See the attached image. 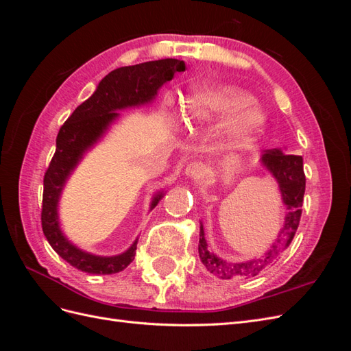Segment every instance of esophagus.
I'll list each match as a JSON object with an SVG mask.
<instances>
[{
  "mask_svg": "<svg viewBox=\"0 0 351 351\" xmlns=\"http://www.w3.org/2000/svg\"><path fill=\"white\" fill-rule=\"evenodd\" d=\"M206 174V168L202 162H192L186 167V176L192 180H200Z\"/></svg>",
  "mask_w": 351,
  "mask_h": 351,
  "instance_id": "esophagus-1",
  "label": "esophagus"
}]
</instances>
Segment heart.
Segmentation results:
<instances>
[{"label": "heart", "mask_w": 351, "mask_h": 351, "mask_svg": "<svg viewBox=\"0 0 351 351\" xmlns=\"http://www.w3.org/2000/svg\"><path fill=\"white\" fill-rule=\"evenodd\" d=\"M253 102L250 93L237 88L204 89L189 101L186 117L190 124L232 117L226 132V142L230 147L239 149L256 139L267 124V114Z\"/></svg>", "instance_id": "1"}]
</instances>
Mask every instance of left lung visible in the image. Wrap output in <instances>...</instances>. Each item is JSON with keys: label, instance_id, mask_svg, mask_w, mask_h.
<instances>
[{"label": "left lung", "instance_id": "left-lung-1", "mask_svg": "<svg viewBox=\"0 0 351 351\" xmlns=\"http://www.w3.org/2000/svg\"><path fill=\"white\" fill-rule=\"evenodd\" d=\"M262 164L267 167L272 176L277 178L284 204L287 205V217L280 236L272 244V247L265 253L263 258L247 262H226L208 250L204 227H200L199 234V256L205 268L221 280L249 278L261 274L275 263L281 253L290 246L291 240L300 224L302 205L306 189V176L303 171V158L300 155H287L280 149L265 151Z\"/></svg>", "mask_w": 351, "mask_h": 351}]
</instances>
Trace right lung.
<instances>
[{"label":"right lung","instance_id":"right-lung-1","mask_svg":"<svg viewBox=\"0 0 351 351\" xmlns=\"http://www.w3.org/2000/svg\"><path fill=\"white\" fill-rule=\"evenodd\" d=\"M183 61L164 58L136 66L115 69L105 76L89 99L80 104L61 125L57 136V149L44 176L40 222L42 231L60 256L71 267L88 274H117L127 268L134 259L137 240L132 247L119 256L101 258L79 250L62 236L58 227L57 204L71 169L76 167L83 152L97 142L108 129L110 123L125 107L149 102L162 84L174 77L176 71H184ZM162 193L156 195L152 208Z\"/></svg>","mask_w":351,"mask_h":351}]
</instances>
